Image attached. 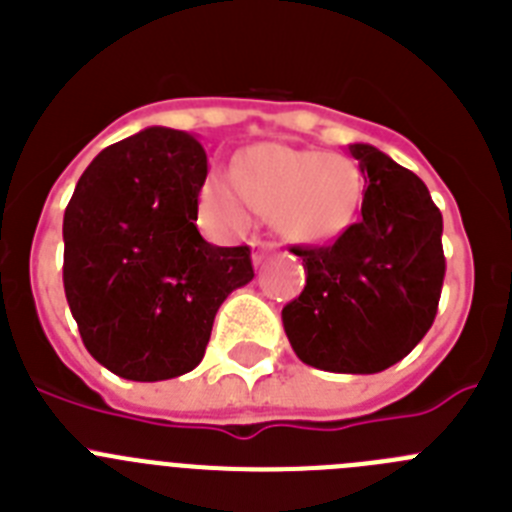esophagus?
Returning <instances> with one entry per match:
<instances>
[{"label":"esophagus","instance_id":"obj_1","mask_svg":"<svg viewBox=\"0 0 512 512\" xmlns=\"http://www.w3.org/2000/svg\"><path fill=\"white\" fill-rule=\"evenodd\" d=\"M251 248H253V264L259 266L261 261H264V253L274 251V243H269V241H253Z\"/></svg>","mask_w":512,"mask_h":512}]
</instances>
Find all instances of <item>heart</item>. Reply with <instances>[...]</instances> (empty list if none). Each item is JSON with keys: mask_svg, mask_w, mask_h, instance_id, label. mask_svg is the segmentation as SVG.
Returning <instances> with one entry per match:
<instances>
[{"mask_svg": "<svg viewBox=\"0 0 512 512\" xmlns=\"http://www.w3.org/2000/svg\"><path fill=\"white\" fill-rule=\"evenodd\" d=\"M364 176L341 153L264 143L246 153L241 176L212 174L202 187L207 210L228 225H246L251 207L274 212L289 238L323 243L354 223Z\"/></svg>", "mask_w": 512, "mask_h": 512, "instance_id": "1", "label": "heart"}]
</instances>
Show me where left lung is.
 Returning <instances> with one entry per match:
<instances>
[{"label": "left lung", "instance_id": "left-lung-1", "mask_svg": "<svg viewBox=\"0 0 512 512\" xmlns=\"http://www.w3.org/2000/svg\"><path fill=\"white\" fill-rule=\"evenodd\" d=\"M348 153L364 174L361 220L333 246L292 248L307 284L282 310L297 359L336 374H377L428 333L443 274V217L431 192L369 143Z\"/></svg>", "mask_w": 512, "mask_h": 512}]
</instances>
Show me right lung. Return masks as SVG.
<instances>
[{"instance_id":"obj_1","label":"right lung","mask_w":512,"mask_h":512,"mask_svg":"<svg viewBox=\"0 0 512 512\" xmlns=\"http://www.w3.org/2000/svg\"><path fill=\"white\" fill-rule=\"evenodd\" d=\"M207 153L146 128L104 148L63 215V289L89 354L112 374L161 382L205 356L217 307L253 279L248 246L197 230Z\"/></svg>"}]
</instances>
